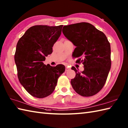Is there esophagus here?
<instances>
[{"label": "esophagus", "mask_w": 128, "mask_h": 128, "mask_svg": "<svg viewBox=\"0 0 128 128\" xmlns=\"http://www.w3.org/2000/svg\"><path fill=\"white\" fill-rule=\"evenodd\" d=\"M70 70V68H69L67 67V66L66 68V72H68Z\"/></svg>", "instance_id": "obj_1"}]
</instances>
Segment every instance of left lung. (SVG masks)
<instances>
[{"mask_svg": "<svg viewBox=\"0 0 128 128\" xmlns=\"http://www.w3.org/2000/svg\"><path fill=\"white\" fill-rule=\"evenodd\" d=\"M62 32L76 46L72 56L84 64L81 72L72 68L76 73L71 80L72 88L82 96H94L103 88L110 69V43L102 32L88 22L64 26Z\"/></svg>", "mask_w": 128, "mask_h": 128, "instance_id": "left-lung-1", "label": "left lung"}]
</instances>
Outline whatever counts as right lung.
I'll use <instances>...</instances> for the list:
<instances>
[{
  "label": "right lung",
  "mask_w": 128,
  "mask_h": 128,
  "mask_svg": "<svg viewBox=\"0 0 128 128\" xmlns=\"http://www.w3.org/2000/svg\"><path fill=\"white\" fill-rule=\"evenodd\" d=\"M62 26H32L17 43L15 62L18 76L21 85L32 96L42 98L50 95L58 78L65 72L62 64L52 66L43 63L46 56L52 53Z\"/></svg>",
  "instance_id": "obj_1"
}]
</instances>
